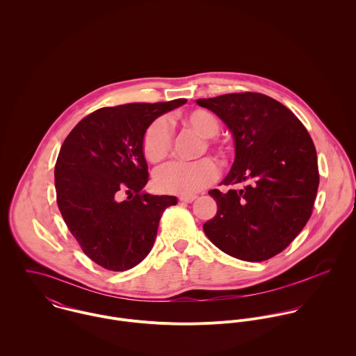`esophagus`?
Instances as JSON below:
<instances>
[{
    "label": "esophagus",
    "mask_w": 356,
    "mask_h": 356,
    "mask_svg": "<svg viewBox=\"0 0 356 356\" xmlns=\"http://www.w3.org/2000/svg\"><path fill=\"white\" fill-rule=\"evenodd\" d=\"M195 199H196V196H181V197H179V202H184V203H192Z\"/></svg>",
    "instance_id": "obj_1"
}]
</instances>
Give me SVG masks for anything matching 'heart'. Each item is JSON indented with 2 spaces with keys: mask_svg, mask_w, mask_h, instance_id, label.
Listing matches in <instances>:
<instances>
[{
  "mask_svg": "<svg viewBox=\"0 0 356 356\" xmlns=\"http://www.w3.org/2000/svg\"><path fill=\"white\" fill-rule=\"evenodd\" d=\"M181 123L184 127L204 137L199 154L209 149L225 157L229 152L225 143L212 137L219 130V120L212 112L202 108L192 109L181 116ZM141 147L145 159L151 163H160L170 154L172 148V131L164 118H157L149 123L143 134ZM218 165L209 157L192 163L171 161L156 170L154 184L161 192L191 196L211 185L218 178Z\"/></svg>",
  "mask_w": 356,
  "mask_h": 356,
  "instance_id": "1",
  "label": "heart"
}]
</instances>
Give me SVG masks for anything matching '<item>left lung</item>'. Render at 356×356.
I'll return each mask as SVG.
<instances>
[{"label": "left lung", "mask_w": 356, "mask_h": 356, "mask_svg": "<svg viewBox=\"0 0 356 356\" xmlns=\"http://www.w3.org/2000/svg\"><path fill=\"white\" fill-rule=\"evenodd\" d=\"M196 102L232 130L236 159L222 193L209 191L216 215L204 233L225 254L263 261L282 252L308 222L319 185L315 145L303 123L261 93H230Z\"/></svg>", "instance_id": "1"}]
</instances>
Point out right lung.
Segmentation results:
<instances>
[{"instance_id":"1","label":"right lung","mask_w":356,"mask_h":356,"mask_svg":"<svg viewBox=\"0 0 356 356\" xmlns=\"http://www.w3.org/2000/svg\"><path fill=\"white\" fill-rule=\"evenodd\" d=\"M185 102L104 106L61 145L54 165L58 209L83 254L105 270L137 266L152 250L164 209L177 204L175 196L141 193L149 181L141 141L151 122Z\"/></svg>"}]
</instances>
